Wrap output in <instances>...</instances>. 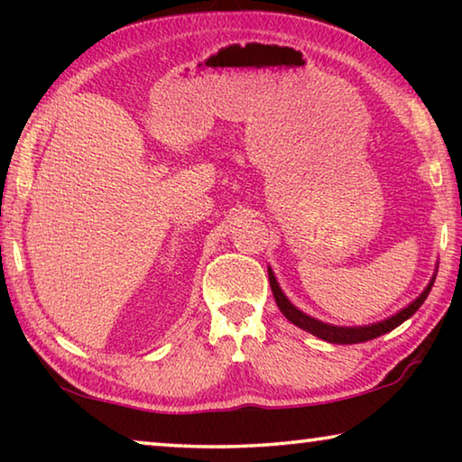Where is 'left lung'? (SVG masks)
Wrapping results in <instances>:
<instances>
[{"label": "left lung", "instance_id": "8db88e82", "mask_svg": "<svg viewBox=\"0 0 462 462\" xmlns=\"http://www.w3.org/2000/svg\"><path fill=\"white\" fill-rule=\"evenodd\" d=\"M434 279H436V273L432 275V279H430L428 287L420 293L418 300H413L408 308H403L402 311H397L395 316L383 319V322L371 324V326H332V324L319 322V319L311 318L308 314H303L301 310H297L293 303L287 300L285 293L281 291V287L277 283L275 275H273V271L269 269L271 291H273V297H275V301H277V306L281 310V314H283L289 319V322L295 324L297 328H301V330H306L310 334L318 336V338H322L326 342H332V344H358V342L373 340V338H377V336H381V334L391 332V330H393V328L403 324L405 319L416 314L421 303H424V300L428 297L430 289H432Z\"/></svg>", "mask_w": 462, "mask_h": 462}]
</instances>
